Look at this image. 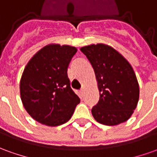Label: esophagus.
<instances>
[{"label":"esophagus","instance_id":"34e87169","mask_svg":"<svg viewBox=\"0 0 157 157\" xmlns=\"http://www.w3.org/2000/svg\"><path fill=\"white\" fill-rule=\"evenodd\" d=\"M83 92H84V89H83V88H82V89L80 90V94H81L82 95V94H83Z\"/></svg>","mask_w":157,"mask_h":157}]
</instances>
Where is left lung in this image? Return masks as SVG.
I'll list each match as a JSON object with an SVG mask.
<instances>
[{"mask_svg":"<svg viewBox=\"0 0 157 157\" xmlns=\"http://www.w3.org/2000/svg\"><path fill=\"white\" fill-rule=\"evenodd\" d=\"M92 64L100 100L92 108L97 122L116 125L130 119L139 99V86L128 61L115 49L104 44L81 48Z\"/></svg>","mask_w":157,"mask_h":157,"instance_id":"8db88e82","label":"left lung"}]
</instances>
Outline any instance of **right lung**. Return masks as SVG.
Returning a JSON list of instances; mask_svg holds the SVG:
<instances>
[{
  "label": "right lung",
  "mask_w": 157,
  "mask_h": 157,
  "mask_svg": "<svg viewBox=\"0 0 157 157\" xmlns=\"http://www.w3.org/2000/svg\"><path fill=\"white\" fill-rule=\"evenodd\" d=\"M76 52L70 45L48 44L25 66L20 80V97L36 121L57 126L72 117L81 100L70 87L67 71Z\"/></svg>",
  "instance_id": "right-lung-1"
}]
</instances>
